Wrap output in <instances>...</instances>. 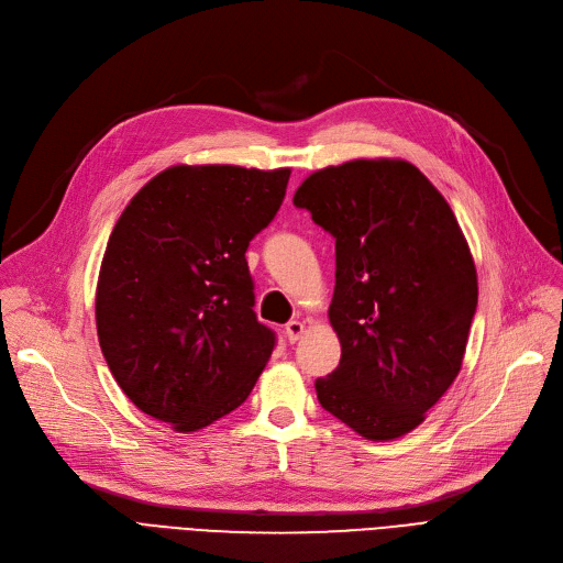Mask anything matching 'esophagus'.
<instances>
[{"instance_id": "34e87169", "label": "esophagus", "mask_w": 563, "mask_h": 563, "mask_svg": "<svg viewBox=\"0 0 563 563\" xmlns=\"http://www.w3.org/2000/svg\"><path fill=\"white\" fill-rule=\"evenodd\" d=\"M303 333H306V323H303V321H297V319L287 321V327H285V335H287V342H289V344L299 342Z\"/></svg>"}]
</instances>
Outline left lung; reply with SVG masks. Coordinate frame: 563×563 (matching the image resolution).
Instances as JSON below:
<instances>
[{
    "instance_id": "1",
    "label": "left lung",
    "mask_w": 563,
    "mask_h": 563,
    "mask_svg": "<svg viewBox=\"0 0 563 563\" xmlns=\"http://www.w3.org/2000/svg\"><path fill=\"white\" fill-rule=\"evenodd\" d=\"M335 236L329 308L340 365L319 404L367 440L420 427L461 372L477 269L450 202L406 159L314 170L294 194Z\"/></svg>"
}]
</instances>
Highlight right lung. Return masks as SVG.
Wrapping results in <instances>:
<instances>
[{"mask_svg": "<svg viewBox=\"0 0 563 563\" xmlns=\"http://www.w3.org/2000/svg\"><path fill=\"white\" fill-rule=\"evenodd\" d=\"M289 173L177 164L111 230L96 289L100 349L130 401L175 431L242 406L272 358L246 249L280 210Z\"/></svg>", "mask_w": 563, "mask_h": 563, "instance_id": "right-lung-1", "label": "right lung"}]
</instances>
